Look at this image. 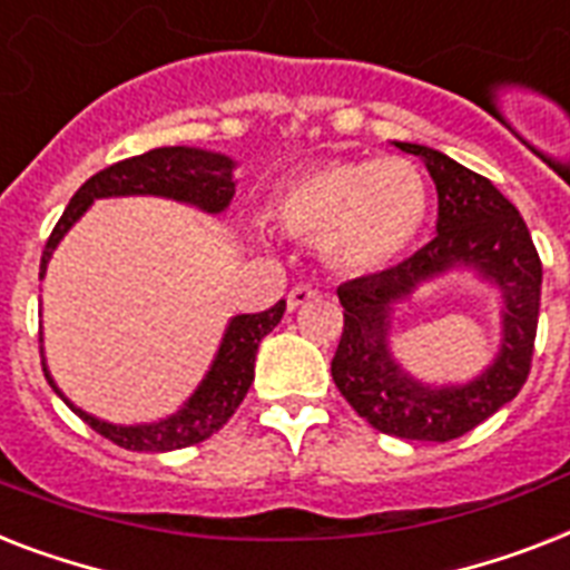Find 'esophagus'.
<instances>
[{"label": "esophagus", "mask_w": 570, "mask_h": 570, "mask_svg": "<svg viewBox=\"0 0 570 570\" xmlns=\"http://www.w3.org/2000/svg\"><path fill=\"white\" fill-rule=\"evenodd\" d=\"M316 298H318L316 286L298 284V286H293V289H289V295H286V307L298 309V307H304V304H309V301H316Z\"/></svg>", "instance_id": "obj_1"}]
</instances>
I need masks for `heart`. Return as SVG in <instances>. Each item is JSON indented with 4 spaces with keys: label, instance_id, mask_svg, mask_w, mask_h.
Wrapping results in <instances>:
<instances>
[{
    "label": "heart",
    "instance_id": "1",
    "mask_svg": "<svg viewBox=\"0 0 570 570\" xmlns=\"http://www.w3.org/2000/svg\"><path fill=\"white\" fill-rule=\"evenodd\" d=\"M272 210L286 234L318 245L333 269L374 275L421 237L430 187L406 157H331L289 175Z\"/></svg>",
    "mask_w": 570,
    "mask_h": 570
}]
</instances>
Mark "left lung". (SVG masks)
Instances as JSON below:
<instances>
[{
    "label": "left lung",
    "mask_w": 570,
    "mask_h": 570,
    "mask_svg": "<svg viewBox=\"0 0 570 570\" xmlns=\"http://www.w3.org/2000/svg\"><path fill=\"white\" fill-rule=\"evenodd\" d=\"M395 146L421 157L436 184V237L392 269L336 289L345 327L331 374L374 430L415 442H451L510 404L527 383L539 327L541 261L521 213L492 180L430 146ZM451 268H474L502 289L504 336L499 357L474 382L433 387L415 382L391 357V309Z\"/></svg>",
    "instance_id": "1"
}]
</instances>
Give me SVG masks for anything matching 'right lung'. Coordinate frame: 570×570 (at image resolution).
<instances>
[{
  "label": "right lung",
  "mask_w": 570,
  "mask_h": 570,
  "mask_svg": "<svg viewBox=\"0 0 570 570\" xmlns=\"http://www.w3.org/2000/svg\"><path fill=\"white\" fill-rule=\"evenodd\" d=\"M234 169L237 164L228 155H216V151L189 149V146H164V149H151L146 155L128 157L119 164L101 169L90 180L81 184L76 196L69 198L67 210L55 225L52 237L46 239L43 261H40V281L46 277V266L52 261V252L63 239L72 225L87 213V207L96 198H114V196H160L184 202L205 213H222L234 198ZM286 301H277L275 307L263 309V313H243L234 316L225 327V336L219 342V351L210 363V372L205 381L198 383V390L184 401L178 413L166 415L151 424H110L96 415L78 410L63 392L55 386L52 374L46 368L43 348V374L49 386L63 397V404L85 419L96 433L110 439L114 445L125 451H146V453H164L178 451L205 442L216 430L237 413L243 404L245 392L254 381V357H257V345L266 333L275 331V325L284 318Z\"/></svg>",
  "instance_id": "right-lung-1"
}]
</instances>
